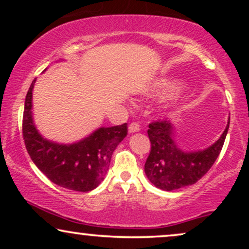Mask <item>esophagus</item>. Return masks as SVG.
<instances>
[{
  "label": "esophagus",
  "mask_w": 249,
  "mask_h": 249,
  "mask_svg": "<svg viewBox=\"0 0 249 249\" xmlns=\"http://www.w3.org/2000/svg\"><path fill=\"white\" fill-rule=\"evenodd\" d=\"M139 130H141V124H137V122H131V124H129V132H131V134L137 132Z\"/></svg>",
  "instance_id": "esophagus-1"
}]
</instances>
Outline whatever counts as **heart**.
Here are the masks:
<instances>
[{
  "label": "heart",
  "instance_id": "heart-1",
  "mask_svg": "<svg viewBox=\"0 0 249 249\" xmlns=\"http://www.w3.org/2000/svg\"><path fill=\"white\" fill-rule=\"evenodd\" d=\"M183 84L181 81L171 78H161L155 80L147 88V93L153 96H171V95L178 93L181 89Z\"/></svg>",
  "mask_w": 249,
  "mask_h": 249
}]
</instances>
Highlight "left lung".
<instances>
[{
	"label": "left lung",
	"mask_w": 249,
	"mask_h": 249,
	"mask_svg": "<svg viewBox=\"0 0 249 249\" xmlns=\"http://www.w3.org/2000/svg\"><path fill=\"white\" fill-rule=\"evenodd\" d=\"M230 118L221 137L203 151L183 152L175 141V128L165 120L148 125L151 152L145 163L149 181L160 189L172 192L196 183L206 175L219 156L226 141Z\"/></svg>",
	"instance_id": "obj_1"
}]
</instances>
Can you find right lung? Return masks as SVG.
Segmentation results:
<instances>
[{
  "instance_id": "1",
  "label": "right lung",
  "mask_w": 249,
  "mask_h": 249,
  "mask_svg": "<svg viewBox=\"0 0 249 249\" xmlns=\"http://www.w3.org/2000/svg\"><path fill=\"white\" fill-rule=\"evenodd\" d=\"M30 85L25 101L22 134L27 152L35 165L55 185L76 192H90L103 181L112 154L128 134L127 124L98 128L73 144L47 141L33 120V89Z\"/></svg>"
}]
</instances>
